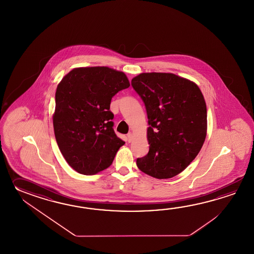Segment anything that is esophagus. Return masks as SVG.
I'll return each instance as SVG.
<instances>
[{
	"instance_id": "34e87169",
	"label": "esophagus",
	"mask_w": 254,
	"mask_h": 254,
	"mask_svg": "<svg viewBox=\"0 0 254 254\" xmlns=\"http://www.w3.org/2000/svg\"><path fill=\"white\" fill-rule=\"evenodd\" d=\"M132 138H133V137H132V133H131V132H129V133L127 134V140H128L129 142H130V141L132 140Z\"/></svg>"
}]
</instances>
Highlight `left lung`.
Returning a JSON list of instances; mask_svg holds the SVG:
<instances>
[{"instance_id": "obj_1", "label": "left lung", "mask_w": 254, "mask_h": 254, "mask_svg": "<svg viewBox=\"0 0 254 254\" xmlns=\"http://www.w3.org/2000/svg\"><path fill=\"white\" fill-rule=\"evenodd\" d=\"M131 86L144 103L149 125V152L136 164L151 177L173 178L194 160L205 140L203 95L194 82L165 72L140 73Z\"/></svg>"}]
</instances>
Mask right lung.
Masks as SVG:
<instances>
[{
    "instance_id": "add662e5",
    "label": "right lung",
    "mask_w": 254,
    "mask_h": 254,
    "mask_svg": "<svg viewBox=\"0 0 254 254\" xmlns=\"http://www.w3.org/2000/svg\"><path fill=\"white\" fill-rule=\"evenodd\" d=\"M129 86L124 72L108 67L70 70L55 92L54 134L66 162L81 174H95L113 163L125 144L115 134L112 98Z\"/></svg>"
}]
</instances>
